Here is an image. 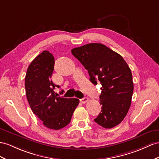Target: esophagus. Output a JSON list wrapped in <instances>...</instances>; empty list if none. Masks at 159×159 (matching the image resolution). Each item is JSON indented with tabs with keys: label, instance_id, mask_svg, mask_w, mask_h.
<instances>
[{
	"label": "esophagus",
	"instance_id": "obj_1",
	"mask_svg": "<svg viewBox=\"0 0 159 159\" xmlns=\"http://www.w3.org/2000/svg\"><path fill=\"white\" fill-rule=\"evenodd\" d=\"M88 101H89V99H88L87 97H84V98H82V99H80V101L82 103H86Z\"/></svg>",
	"mask_w": 159,
	"mask_h": 159
}]
</instances>
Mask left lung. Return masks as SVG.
<instances>
[{
  "instance_id": "left-lung-1",
  "label": "left lung",
  "mask_w": 159,
  "mask_h": 159,
  "mask_svg": "<svg viewBox=\"0 0 159 159\" xmlns=\"http://www.w3.org/2000/svg\"><path fill=\"white\" fill-rule=\"evenodd\" d=\"M71 52L88 70L91 83L102 86V107L95 121L105 128L115 127L124 119L131 105L134 84L128 65L121 56L102 43H88Z\"/></svg>"
}]
</instances>
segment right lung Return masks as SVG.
<instances>
[{
    "instance_id": "1",
    "label": "right lung",
    "mask_w": 159,
    "mask_h": 159,
    "mask_svg": "<svg viewBox=\"0 0 159 159\" xmlns=\"http://www.w3.org/2000/svg\"><path fill=\"white\" fill-rule=\"evenodd\" d=\"M54 63L51 53L43 51L27 68L25 87L32 111L46 128L57 130L70 123L79 99L63 98L55 93V87L59 86L51 80Z\"/></svg>"
}]
</instances>
